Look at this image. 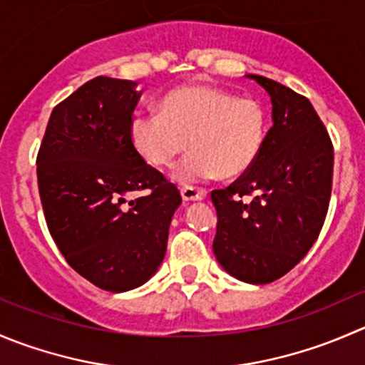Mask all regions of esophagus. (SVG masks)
I'll return each mask as SVG.
<instances>
[{"instance_id":"34e87169","label":"esophagus","mask_w":365,"mask_h":365,"mask_svg":"<svg viewBox=\"0 0 365 365\" xmlns=\"http://www.w3.org/2000/svg\"><path fill=\"white\" fill-rule=\"evenodd\" d=\"M180 194H182L183 201H201L207 196V190L196 189V187H182Z\"/></svg>"}]
</instances>
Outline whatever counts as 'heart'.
<instances>
[{
  "label": "heart",
  "instance_id": "1",
  "mask_svg": "<svg viewBox=\"0 0 365 365\" xmlns=\"http://www.w3.org/2000/svg\"><path fill=\"white\" fill-rule=\"evenodd\" d=\"M267 135V112L257 100L212 85H185L165 94L158 112L137 114L130 137L137 153L157 169H175V180L192 185L203 180L237 178L260 157Z\"/></svg>",
  "mask_w": 365,
  "mask_h": 365
}]
</instances>
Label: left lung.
Returning a JSON list of instances; mask_svg holds the SVG:
<instances>
[{
    "instance_id": "8db88e82",
    "label": "left lung",
    "mask_w": 365,
    "mask_h": 365,
    "mask_svg": "<svg viewBox=\"0 0 365 365\" xmlns=\"http://www.w3.org/2000/svg\"><path fill=\"white\" fill-rule=\"evenodd\" d=\"M265 88L272 126L253 168L212 190L217 212L214 255L246 284L287 274L319 237L334 176V146L312 103L292 88L246 74Z\"/></svg>"
}]
</instances>
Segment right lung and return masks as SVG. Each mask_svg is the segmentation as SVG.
Segmentation results:
<instances>
[{"instance_id": "add662e5", "label": "right lung", "mask_w": 365, "mask_h": 365, "mask_svg": "<svg viewBox=\"0 0 365 365\" xmlns=\"http://www.w3.org/2000/svg\"><path fill=\"white\" fill-rule=\"evenodd\" d=\"M137 81L98 76L51 112L37 155L49 233L67 264L103 291L146 284L162 264L182 203L130 137ZM148 194L128 202L130 192Z\"/></svg>"}]
</instances>
